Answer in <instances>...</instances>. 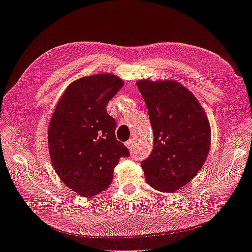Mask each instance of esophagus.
<instances>
[{
    "instance_id": "obj_1",
    "label": "esophagus",
    "mask_w": 252,
    "mask_h": 252,
    "mask_svg": "<svg viewBox=\"0 0 252 252\" xmlns=\"http://www.w3.org/2000/svg\"><path fill=\"white\" fill-rule=\"evenodd\" d=\"M133 143H134V139H129L126 143H125V145L127 146V148L129 149V150H133Z\"/></svg>"
}]
</instances>
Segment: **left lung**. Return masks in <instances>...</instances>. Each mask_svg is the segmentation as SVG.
<instances>
[{"label":"left lung","instance_id":"1","mask_svg":"<svg viewBox=\"0 0 252 252\" xmlns=\"http://www.w3.org/2000/svg\"><path fill=\"white\" fill-rule=\"evenodd\" d=\"M154 130V149L141 163L148 184L177 191L204 165L210 148V125L195 96L175 81H138Z\"/></svg>","mask_w":252,"mask_h":252}]
</instances>
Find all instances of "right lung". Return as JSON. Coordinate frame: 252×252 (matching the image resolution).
<instances>
[{
  "label": "right lung",
  "mask_w": 252,
  "mask_h": 252,
  "mask_svg": "<svg viewBox=\"0 0 252 252\" xmlns=\"http://www.w3.org/2000/svg\"><path fill=\"white\" fill-rule=\"evenodd\" d=\"M124 82L110 73L72 82L49 123L51 163L62 182L85 197L107 189L113 168L129 150L116 138V120L106 110Z\"/></svg>",
  "instance_id": "add662e5"
}]
</instances>
